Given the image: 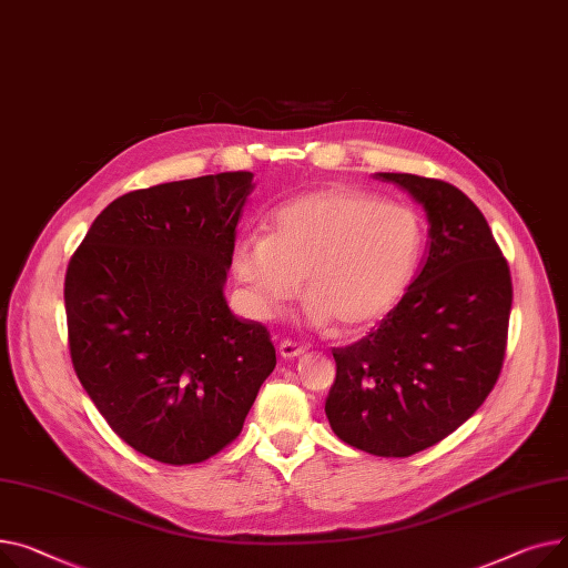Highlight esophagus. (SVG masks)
Returning a JSON list of instances; mask_svg holds the SVG:
<instances>
[{
  "mask_svg": "<svg viewBox=\"0 0 568 568\" xmlns=\"http://www.w3.org/2000/svg\"><path fill=\"white\" fill-rule=\"evenodd\" d=\"M305 346L303 344H295V342H291V339H284L282 344H280V355L282 357H286V359H293V357H303L305 355Z\"/></svg>",
  "mask_w": 568,
  "mask_h": 568,
  "instance_id": "34e87169",
  "label": "esophagus"
}]
</instances>
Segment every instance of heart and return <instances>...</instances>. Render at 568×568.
I'll return each mask as SVG.
<instances>
[{"label": "heart", "instance_id": "heart-1", "mask_svg": "<svg viewBox=\"0 0 568 568\" xmlns=\"http://www.w3.org/2000/svg\"><path fill=\"white\" fill-rule=\"evenodd\" d=\"M424 250L426 222L415 209L325 187L277 206L268 236L247 233L233 243L231 271L258 316L282 312L303 280L310 321L355 335L402 303Z\"/></svg>", "mask_w": 568, "mask_h": 568}]
</instances>
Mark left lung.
<instances>
[{"mask_svg": "<svg viewBox=\"0 0 568 568\" xmlns=\"http://www.w3.org/2000/svg\"><path fill=\"white\" fill-rule=\"evenodd\" d=\"M426 209L428 256L381 325L335 348L325 398L332 430L374 456H410L445 440L486 402L507 353L511 273L481 211L452 183L376 174Z\"/></svg>", "mask_w": 568, "mask_h": 568, "instance_id": "1", "label": "left lung"}]
</instances>
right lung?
Returning <instances> with one entry per match:
<instances>
[{"mask_svg":"<svg viewBox=\"0 0 568 568\" xmlns=\"http://www.w3.org/2000/svg\"><path fill=\"white\" fill-rule=\"evenodd\" d=\"M250 190V172L132 190L65 268L82 387L123 443L166 465L236 440L277 364L268 327L233 316L222 293Z\"/></svg>","mask_w":568,"mask_h":568,"instance_id":"1","label":"right lung"}]
</instances>
